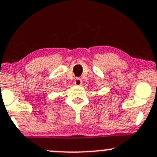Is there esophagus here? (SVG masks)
<instances>
[{
	"mask_svg": "<svg viewBox=\"0 0 157 157\" xmlns=\"http://www.w3.org/2000/svg\"><path fill=\"white\" fill-rule=\"evenodd\" d=\"M74 83H75L76 86H81L82 80L80 78H79V77H77V78H76L75 80H74Z\"/></svg>",
	"mask_w": 157,
	"mask_h": 157,
	"instance_id": "1",
	"label": "esophagus"
}]
</instances>
